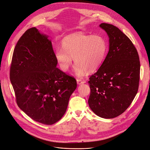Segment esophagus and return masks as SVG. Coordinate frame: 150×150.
<instances>
[{
	"label": "esophagus",
	"mask_w": 150,
	"mask_h": 150,
	"mask_svg": "<svg viewBox=\"0 0 150 150\" xmlns=\"http://www.w3.org/2000/svg\"><path fill=\"white\" fill-rule=\"evenodd\" d=\"M76 81H77V84L78 85H81V84H83L84 83H85V81L81 80V79H76Z\"/></svg>",
	"instance_id": "obj_1"
}]
</instances>
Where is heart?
<instances>
[{"label":"heart","mask_w":150,"mask_h":150,"mask_svg":"<svg viewBox=\"0 0 150 150\" xmlns=\"http://www.w3.org/2000/svg\"><path fill=\"white\" fill-rule=\"evenodd\" d=\"M62 48H57L54 56L62 71H69L74 59V72L83 78L87 71H96L102 63L107 51L105 39L100 35H88L82 33L64 37Z\"/></svg>","instance_id":"heart-1"}]
</instances>
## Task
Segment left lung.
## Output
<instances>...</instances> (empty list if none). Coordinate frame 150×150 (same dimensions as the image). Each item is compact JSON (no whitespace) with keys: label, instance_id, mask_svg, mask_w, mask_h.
Returning <instances> with one entry per match:
<instances>
[{"label":"left lung","instance_id":"obj_1","mask_svg":"<svg viewBox=\"0 0 150 150\" xmlns=\"http://www.w3.org/2000/svg\"><path fill=\"white\" fill-rule=\"evenodd\" d=\"M109 38V51L98 71L89 78L88 100L92 111L103 118L123 113L137 94L140 62L130 39L116 26L101 23Z\"/></svg>","mask_w":150,"mask_h":150}]
</instances>
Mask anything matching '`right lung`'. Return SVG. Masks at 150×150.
I'll list each match as a JSON object with an SVG mask.
<instances>
[{
	"instance_id": "right-lung-1",
	"label": "right lung",
	"mask_w": 150,
	"mask_h": 150,
	"mask_svg": "<svg viewBox=\"0 0 150 150\" xmlns=\"http://www.w3.org/2000/svg\"><path fill=\"white\" fill-rule=\"evenodd\" d=\"M48 38L36 28L22 35L13 50L10 80L21 110L35 121L51 125L66 112L76 81L56 67Z\"/></svg>"
}]
</instances>
